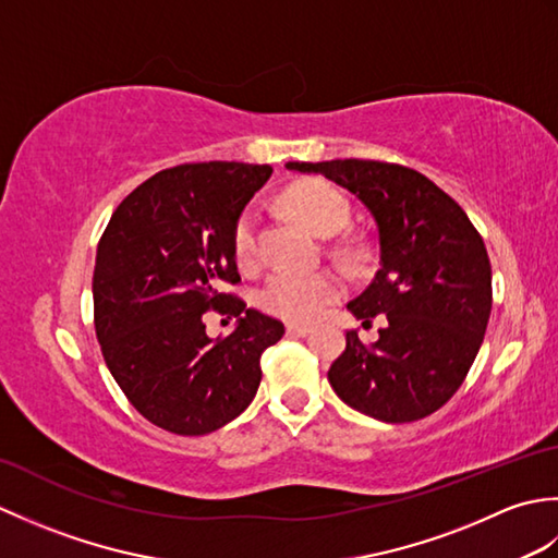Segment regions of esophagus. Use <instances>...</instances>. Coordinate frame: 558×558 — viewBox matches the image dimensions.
I'll list each match as a JSON object with an SVG mask.
<instances>
[{"label":"esophagus","mask_w":558,"mask_h":558,"mask_svg":"<svg viewBox=\"0 0 558 558\" xmlns=\"http://www.w3.org/2000/svg\"><path fill=\"white\" fill-rule=\"evenodd\" d=\"M310 330H312V326H306V324H288V333L290 336L304 338V336H310Z\"/></svg>","instance_id":"obj_1"}]
</instances>
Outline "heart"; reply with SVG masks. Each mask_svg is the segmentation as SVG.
I'll use <instances>...</instances> for the list:
<instances>
[{"label": "heart", "instance_id": "obj_1", "mask_svg": "<svg viewBox=\"0 0 558 558\" xmlns=\"http://www.w3.org/2000/svg\"><path fill=\"white\" fill-rule=\"evenodd\" d=\"M288 206L310 225L316 234L330 236L345 228L350 220L348 201L336 186L326 182H302L288 189ZM256 210L246 208L234 225L232 248L242 268H256L260 260L256 236ZM342 294V280L330 270L292 272L272 270L258 292V302L266 312L288 322H314L326 312L330 302Z\"/></svg>", "mask_w": 558, "mask_h": 558}]
</instances>
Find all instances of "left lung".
I'll list each match as a JSON object with an SVG mask.
<instances>
[{"label": "left lung", "instance_id": "obj_1", "mask_svg": "<svg viewBox=\"0 0 558 558\" xmlns=\"http://www.w3.org/2000/svg\"><path fill=\"white\" fill-rule=\"evenodd\" d=\"M324 174L372 213L378 270L348 310L362 326L384 314L378 340L345 333L330 364L338 398L366 417L422 420L453 398L475 362L492 314V266L475 225L417 170L378 160L288 162Z\"/></svg>", "mask_w": 558, "mask_h": 558}]
</instances>
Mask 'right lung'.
<instances>
[{
	"label": "right lung",
	"instance_id": "right-lung-1",
	"mask_svg": "<svg viewBox=\"0 0 558 558\" xmlns=\"http://www.w3.org/2000/svg\"><path fill=\"white\" fill-rule=\"evenodd\" d=\"M270 172L177 165L136 186L105 228L93 270L102 357L129 402L165 432L204 436L240 417L260 384V354L286 333L222 292L240 282L234 225ZM208 308L238 316L228 339L205 336Z\"/></svg>",
	"mask_w": 558,
	"mask_h": 558
}]
</instances>
